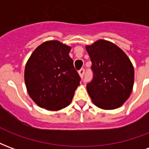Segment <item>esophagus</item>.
Here are the masks:
<instances>
[{"mask_svg":"<svg viewBox=\"0 0 149 149\" xmlns=\"http://www.w3.org/2000/svg\"><path fill=\"white\" fill-rule=\"evenodd\" d=\"M78 73H79V75H80V77H81V78L84 77V68H81V69H80L79 71H78Z\"/></svg>","mask_w":149,"mask_h":149,"instance_id":"obj_1","label":"esophagus"}]
</instances>
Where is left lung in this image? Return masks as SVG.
<instances>
[{"instance_id":"1","label":"left lung","mask_w":149,"mask_h":149,"mask_svg":"<svg viewBox=\"0 0 149 149\" xmlns=\"http://www.w3.org/2000/svg\"><path fill=\"white\" fill-rule=\"evenodd\" d=\"M93 77L87 91L95 105L115 109L128 100L134 83V68L124 51L115 44L99 40L86 46Z\"/></svg>"}]
</instances>
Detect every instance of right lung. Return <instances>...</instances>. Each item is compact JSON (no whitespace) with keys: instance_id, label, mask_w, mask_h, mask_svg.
I'll return each mask as SVG.
<instances>
[{"instance_id":"add662e5","label":"right lung","mask_w":149,"mask_h":149,"mask_svg":"<svg viewBox=\"0 0 149 149\" xmlns=\"http://www.w3.org/2000/svg\"><path fill=\"white\" fill-rule=\"evenodd\" d=\"M70 50L58 40H49L28 60L24 82L29 97L40 108L56 111L71 103L81 77L68 55Z\"/></svg>"}]
</instances>
